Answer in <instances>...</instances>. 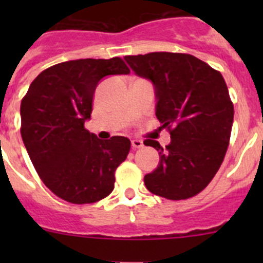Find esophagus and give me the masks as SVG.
<instances>
[{
	"label": "esophagus",
	"instance_id": "esophagus-1",
	"mask_svg": "<svg viewBox=\"0 0 263 263\" xmlns=\"http://www.w3.org/2000/svg\"><path fill=\"white\" fill-rule=\"evenodd\" d=\"M131 145H132V147H134V148H140V147L144 146V142H142L141 140L135 139V140H132V141H131Z\"/></svg>",
	"mask_w": 263,
	"mask_h": 263
}]
</instances>
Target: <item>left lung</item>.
Segmentation results:
<instances>
[{
  "mask_svg": "<svg viewBox=\"0 0 263 263\" xmlns=\"http://www.w3.org/2000/svg\"><path fill=\"white\" fill-rule=\"evenodd\" d=\"M137 76L151 81L155 116L171 129L165 148L155 140L159 165L144 177L151 193L184 200L203 190L219 171L232 132L234 108L221 73L195 55L153 52L126 55Z\"/></svg>",
  "mask_w": 263,
  "mask_h": 263,
  "instance_id": "left-lung-1",
  "label": "left lung"
}]
</instances>
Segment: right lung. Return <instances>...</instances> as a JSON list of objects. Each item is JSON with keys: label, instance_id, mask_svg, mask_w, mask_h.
<instances>
[{"label": "right lung", "instance_id": "1", "mask_svg": "<svg viewBox=\"0 0 263 263\" xmlns=\"http://www.w3.org/2000/svg\"><path fill=\"white\" fill-rule=\"evenodd\" d=\"M119 57L67 61L39 73L21 100V137L44 184L71 203H92L115 188V172L131 142L103 141L85 129L94 91L110 75H127Z\"/></svg>", "mask_w": 263, "mask_h": 263}]
</instances>
